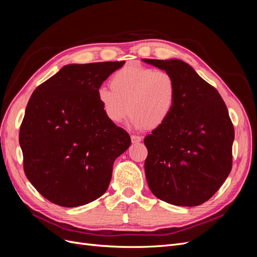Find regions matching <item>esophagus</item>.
I'll return each mask as SVG.
<instances>
[{"label": "esophagus", "instance_id": "34e87169", "mask_svg": "<svg viewBox=\"0 0 257 257\" xmlns=\"http://www.w3.org/2000/svg\"><path fill=\"white\" fill-rule=\"evenodd\" d=\"M131 139H132V143H133V144H138V143L142 142V137L138 136V135H132Z\"/></svg>", "mask_w": 257, "mask_h": 257}]
</instances>
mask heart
<instances>
[{
	"instance_id": "heart-1",
	"label": "heart",
	"mask_w": 257,
	"mask_h": 257,
	"mask_svg": "<svg viewBox=\"0 0 257 257\" xmlns=\"http://www.w3.org/2000/svg\"><path fill=\"white\" fill-rule=\"evenodd\" d=\"M109 83L110 88L97 91V97L106 118L112 123H121L130 111L134 127L157 128L175 108L178 85L173 75L163 69L127 65L116 71Z\"/></svg>"
}]
</instances>
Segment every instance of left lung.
Wrapping results in <instances>:
<instances>
[{"instance_id":"1","label":"left lung","mask_w":257,"mask_h":257,"mask_svg":"<svg viewBox=\"0 0 257 257\" xmlns=\"http://www.w3.org/2000/svg\"><path fill=\"white\" fill-rule=\"evenodd\" d=\"M178 85L168 120L145 138L147 182L159 199L194 207L211 198L232 166L234 125L217 90L181 60L144 59Z\"/></svg>"}]
</instances>
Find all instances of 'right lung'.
Instances as JSON below:
<instances>
[{
    "mask_svg": "<svg viewBox=\"0 0 257 257\" xmlns=\"http://www.w3.org/2000/svg\"><path fill=\"white\" fill-rule=\"evenodd\" d=\"M124 63L66 65L31 95L19 132L23 170L51 203L78 207L108 189L131 137L106 118L97 91Z\"/></svg>",
    "mask_w": 257,
    "mask_h": 257,
    "instance_id": "obj_1",
    "label": "right lung"
}]
</instances>
